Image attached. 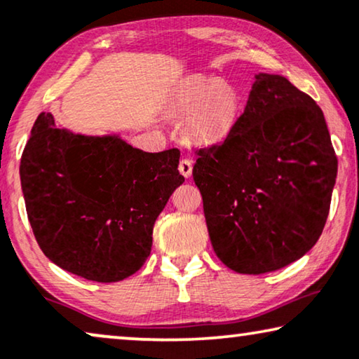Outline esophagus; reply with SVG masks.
<instances>
[{
	"instance_id": "34e87169",
	"label": "esophagus",
	"mask_w": 359,
	"mask_h": 359,
	"mask_svg": "<svg viewBox=\"0 0 359 359\" xmlns=\"http://www.w3.org/2000/svg\"><path fill=\"white\" fill-rule=\"evenodd\" d=\"M178 170H180V173L184 176V178H189V176L192 175V162L188 158H183L178 165Z\"/></svg>"
}]
</instances>
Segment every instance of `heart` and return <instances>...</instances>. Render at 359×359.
Here are the masks:
<instances>
[{
	"mask_svg": "<svg viewBox=\"0 0 359 359\" xmlns=\"http://www.w3.org/2000/svg\"><path fill=\"white\" fill-rule=\"evenodd\" d=\"M168 108L173 116L186 118L191 141L210 145L230 136L243 105L240 93L226 82L191 77L176 89Z\"/></svg>",
	"mask_w": 359,
	"mask_h": 359,
	"instance_id": "heart-1",
	"label": "heart"
}]
</instances>
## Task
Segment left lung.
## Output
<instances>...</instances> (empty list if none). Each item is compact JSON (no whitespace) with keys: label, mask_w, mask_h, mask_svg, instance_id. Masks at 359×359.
Wrapping results in <instances>:
<instances>
[{"label":"left lung","mask_w":359,"mask_h":359,"mask_svg":"<svg viewBox=\"0 0 359 359\" xmlns=\"http://www.w3.org/2000/svg\"><path fill=\"white\" fill-rule=\"evenodd\" d=\"M217 257L238 273L273 272L318 243L337 155L324 113L287 77L259 72L235 129L192 168Z\"/></svg>","instance_id":"left-lung-1"}]
</instances>
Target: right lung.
Masks as SVG:
<instances>
[{
  "instance_id": "obj_1",
  "label": "right lung",
  "mask_w": 359,
  "mask_h": 359,
  "mask_svg": "<svg viewBox=\"0 0 359 359\" xmlns=\"http://www.w3.org/2000/svg\"><path fill=\"white\" fill-rule=\"evenodd\" d=\"M180 150L149 154L119 136H82L40 113L20 158L25 209L56 266L110 283L144 266L154 223L183 184Z\"/></svg>"
}]
</instances>
